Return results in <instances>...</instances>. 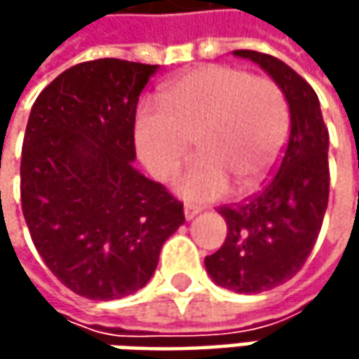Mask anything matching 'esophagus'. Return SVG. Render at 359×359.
Segmentation results:
<instances>
[{
  "mask_svg": "<svg viewBox=\"0 0 359 359\" xmlns=\"http://www.w3.org/2000/svg\"><path fill=\"white\" fill-rule=\"evenodd\" d=\"M184 214H186V219H194L196 215L200 214V208L198 205H191V203H186L184 205Z\"/></svg>",
  "mask_w": 359,
  "mask_h": 359,
  "instance_id": "obj_1",
  "label": "esophagus"
}]
</instances>
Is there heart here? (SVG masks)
<instances>
[{"mask_svg": "<svg viewBox=\"0 0 359 359\" xmlns=\"http://www.w3.org/2000/svg\"><path fill=\"white\" fill-rule=\"evenodd\" d=\"M159 102L161 107L137 109L135 147L149 173L168 182L187 161L194 142L200 159L177 184L189 200H215L229 186L241 196L252 194L280 163L290 107L273 79L205 63L165 83Z\"/></svg>", "mask_w": 359, "mask_h": 359, "instance_id": "heart-1", "label": "heart"}]
</instances>
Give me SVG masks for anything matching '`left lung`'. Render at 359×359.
Segmentation results:
<instances>
[{"label":"left lung","mask_w":359,"mask_h":359,"mask_svg":"<svg viewBox=\"0 0 359 359\" xmlns=\"http://www.w3.org/2000/svg\"><path fill=\"white\" fill-rule=\"evenodd\" d=\"M233 53L259 63L273 77L287 100L292 126L264 189L217 208L228 224V238L205 257V269L226 290L259 294L292 280L313 250L330 196V133L316 91L287 63L252 49Z\"/></svg>","instance_id":"left-lung-1"}]
</instances>
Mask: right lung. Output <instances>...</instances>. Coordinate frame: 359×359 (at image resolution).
<instances>
[{
  "label": "right lung",
  "instance_id": "right-lung-1",
  "mask_svg": "<svg viewBox=\"0 0 359 359\" xmlns=\"http://www.w3.org/2000/svg\"><path fill=\"white\" fill-rule=\"evenodd\" d=\"M156 72L116 57L77 63L32 107L21 210L41 259L77 296L107 302L142 290L186 222L184 203L131 165L135 107Z\"/></svg>",
  "mask_w": 359,
  "mask_h": 359
}]
</instances>
